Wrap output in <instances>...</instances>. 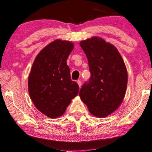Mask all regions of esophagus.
<instances>
[{"instance_id": "obj_1", "label": "esophagus", "mask_w": 152, "mask_h": 152, "mask_svg": "<svg viewBox=\"0 0 152 152\" xmlns=\"http://www.w3.org/2000/svg\"><path fill=\"white\" fill-rule=\"evenodd\" d=\"M77 83H78V86H79V88H80V87H81V80H77Z\"/></svg>"}]
</instances>
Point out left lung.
Segmentation results:
<instances>
[{
	"label": "left lung",
	"instance_id": "left-lung-1",
	"mask_svg": "<svg viewBox=\"0 0 152 152\" xmlns=\"http://www.w3.org/2000/svg\"><path fill=\"white\" fill-rule=\"evenodd\" d=\"M91 76L79 96L94 116L105 117L119 108L126 91L128 74L122 56L113 44L93 37L80 42Z\"/></svg>",
	"mask_w": 152,
	"mask_h": 152
}]
</instances>
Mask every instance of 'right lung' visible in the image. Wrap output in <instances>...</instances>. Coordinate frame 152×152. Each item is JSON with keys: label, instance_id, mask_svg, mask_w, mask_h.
Here are the masks:
<instances>
[{"label": "right lung", "instance_id": "obj_1", "mask_svg": "<svg viewBox=\"0 0 152 152\" xmlns=\"http://www.w3.org/2000/svg\"><path fill=\"white\" fill-rule=\"evenodd\" d=\"M74 48L69 41L56 39L36 57L28 77V92L36 108L50 118L65 112L78 94L77 83L71 79L66 60Z\"/></svg>", "mask_w": 152, "mask_h": 152}]
</instances>
